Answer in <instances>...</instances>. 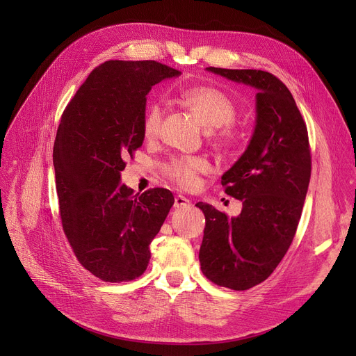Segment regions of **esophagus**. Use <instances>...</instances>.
Masks as SVG:
<instances>
[{
    "mask_svg": "<svg viewBox=\"0 0 356 356\" xmlns=\"http://www.w3.org/2000/svg\"><path fill=\"white\" fill-rule=\"evenodd\" d=\"M192 204V202L188 199V197H184V196H181V195H177L176 197H175V208H186V207H191Z\"/></svg>",
    "mask_w": 356,
    "mask_h": 356,
    "instance_id": "esophagus-1",
    "label": "esophagus"
}]
</instances>
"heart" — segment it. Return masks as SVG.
Here are the masks:
<instances>
[{"instance_id":"b5f03b06","label":"heart","mask_w":356,"mask_h":356,"mask_svg":"<svg viewBox=\"0 0 356 356\" xmlns=\"http://www.w3.org/2000/svg\"><path fill=\"white\" fill-rule=\"evenodd\" d=\"M180 98L193 114L199 118L207 129H222L216 134V141L220 147H231L235 141V133L231 122L235 120L236 108L231 98L222 90L212 86H192L180 93ZM163 118V108L160 104H152L143 120V133L145 138H154ZM208 170V164L197 157L175 159L165 164V175L179 186L191 189L196 184L197 175Z\"/></svg>"}]
</instances>
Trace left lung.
Returning <instances> with one entry per match:
<instances>
[{
	"label": "left lung",
	"mask_w": 356,
	"mask_h": 356,
	"mask_svg": "<svg viewBox=\"0 0 356 356\" xmlns=\"http://www.w3.org/2000/svg\"><path fill=\"white\" fill-rule=\"evenodd\" d=\"M207 70L257 90L251 140L220 180L225 193L242 202L241 213L228 218L212 204L196 203L207 219L202 273L218 286L248 290L270 277L294 238L312 172L307 128L291 92L274 74Z\"/></svg>",
	"instance_id": "8db88e82"
}]
</instances>
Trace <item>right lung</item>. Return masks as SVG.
Masks as SVG:
<instances>
[{
	"label": "right lung",
	"instance_id": "obj_1",
	"mask_svg": "<svg viewBox=\"0 0 356 356\" xmlns=\"http://www.w3.org/2000/svg\"><path fill=\"white\" fill-rule=\"evenodd\" d=\"M181 72L154 60H109L93 69L66 106L53 147L60 218L79 263L108 283L141 275L175 197L121 183L124 159L144 141L147 95Z\"/></svg>",
	"mask_w": 356,
	"mask_h": 356
}]
</instances>
